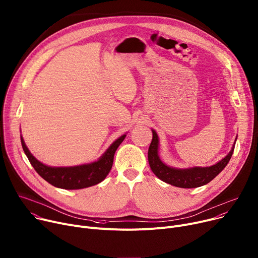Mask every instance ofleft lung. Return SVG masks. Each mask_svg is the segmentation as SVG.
Masks as SVG:
<instances>
[{
    "instance_id": "obj_1",
    "label": "left lung",
    "mask_w": 258,
    "mask_h": 258,
    "mask_svg": "<svg viewBox=\"0 0 258 258\" xmlns=\"http://www.w3.org/2000/svg\"><path fill=\"white\" fill-rule=\"evenodd\" d=\"M153 138L149 147L148 159L152 171L157 177L167 184L179 188H196L210 183L214 177L219 174L229 162L232 156L236 138L231 147L230 152L214 165L201 167L193 166L188 168H176L165 164L159 156V137L157 132L152 129Z\"/></svg>"
}]
</instances>
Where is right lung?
I'll return each mask as SVG.
<instances>
[{"label": "right lung", "instance_id": "right-lung-1", "mask_svg": "<svg viewBox=\"0 0 258 258\" xmlns=\"http://www.w3.org/2000/svg\"><path fill=\"white\" fill-rule=\"evenodd\" d=\"M126 135L127 133L123 134L117 140H115L98 160L91 163L74 166L46 165L36 159L33 154H31L22 135L21 142L24 152L28 157L30 163L38 172V174L43 177L46 182L56 188L66 190H77L97 185L105 179L111 169L114 153L118 146L125 140Z\"/></svg>", "mask_w": 258, "mask_h": 258}]
</instances>
